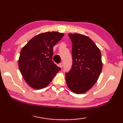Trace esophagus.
I'll use <instances>...</instances> for the list:
<instances>
[{"mask_svg":"<svg viewBox=\"0 0 123 123\" xmlns=\"http://www.w3.org/2000/svg\"><path fill=\"white\" fill-rule=\"evenodd\" d=\"M63 62H61V63H60L59 64V67H60V68H62V67H63Z\"/></svg>","mask_w":123,"mask_h":123,"instance_id":"34e87169","label":"esophagus"}]
</instances>
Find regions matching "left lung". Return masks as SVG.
I'll return each instance as SVG.
<instances>
[{
    "mask_svg": "<svg viewBox=\"0 0 123 123\" xmlns=\"http://www.w3.org/2000/svg\"><path fill=\"white\" fill-rule=\"evenodd\" d=\"M72 42V66L66 73V83L73 92L82 94L97 81L103 63L100 49L88 37L79 34H69Z\"/></svg>",
    "mask_w": 123,
    "mask_h": 123,
    "instance_id": "obj_1",
    "label": "left lung"
}]
</instances>
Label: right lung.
Wrapping results in <instances>:
<instances>
[{"label":"right lung","instance_id":"1","mask_svg":"<svg viewBox=\"0 0 123 123\" xmlns=\"http://www.w3.org/2000/svg\"><path fill=\"white\" fill-rule=\"evenodd\" d=\"M63 35L59 32L41 33L22 49L18 66L25 81L31 87L44 88L61 70L52 60L53 48Z\"/></svg>","mask_w":123,"mask_h":123}]
</instances>
